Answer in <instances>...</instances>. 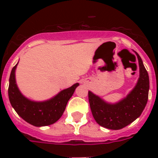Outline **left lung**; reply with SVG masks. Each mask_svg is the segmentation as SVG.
Instances as JSON below:
<instances>
[{
  "label": "left lung",
  "instance_id": "1",
  "mask_svg": "<svg viewBox=\"0 0 158 158\" xmlns=\"http://www.w3.org/2000/svg\"><path fill=\"white\" fill-rule=\"evenodd\" d=\"M139 65V78L133 90L116 104H109L89 91V101L93 118L100 126L111 130L125 127L139 118L148 100L150 80L142 60L135 52Z\"/></svg>",
  "mask_w": 158,
  "mask_h": 158
}]
</instances>
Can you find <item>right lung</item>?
I'll return each instance as SVG.
<instances>
[{
  "instance_id": "obj_1",
  "label": "right lung",
  "mask_w": 158,
  "mask_h": 158,
  "mask_svg": "<svg viewBox=\"0 0 158 158\" xmlns=\"http://www.w3.org/2000/svg\"><path fill=\"white\" fill-rule=\"evenodd\" d=\"M17 64L12 68L8 85V97L14 110L23 120L35 127L49 126L57 122L79 84H74L46 101H32L23 96L17 87L15 77Z\"/></svg>"
}]
</instances>
